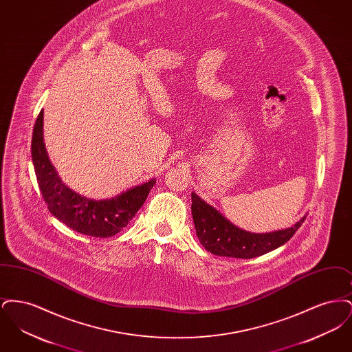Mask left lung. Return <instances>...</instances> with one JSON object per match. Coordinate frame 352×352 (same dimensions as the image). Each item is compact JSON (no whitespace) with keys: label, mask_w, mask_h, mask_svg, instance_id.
I'll return each instance as SVG.
<instances>
[{"label":"left lung","mask_w":352,"mask_h":352,"mask_svg":"<svg viewBox=\"0 0 352 352\" xmlns=\"http://www.w3.org/2000/svg\"><path fill=\"white\" fill-rule=\"evenodd\" d=\"M192 218L201 245L217 256L236 258H253L281 247L302 226L305 219L290 228L269 232L251 234L237 228L218 211L201 201L192 192Z\"/></svg>","instance_id":"8db88e82"}]
</instances>
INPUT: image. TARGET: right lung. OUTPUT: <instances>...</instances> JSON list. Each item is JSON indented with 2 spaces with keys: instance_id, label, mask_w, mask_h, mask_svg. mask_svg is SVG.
Instances as JSON below:
<instances>
[{
  "instance_id": "obj_1",
  "label": "right lung",
  "mask_w": 352,
  "mask_h": 352,
  "mask_svg": "<svg viewBox=\"0 0 352 352\" xmlns=\"http://www.w3.org/2000/svg\"><path fill=\"white\" fill-rule=\"evenodd\" d=\"M32 157L38 186L51 214L74 231L94 237H111L126 227L155 184V179H151L107 201L88 199L69 190L62 184L47 157L43 142V109L34 125Z\"/></svg>"
}]
</instances>
